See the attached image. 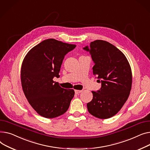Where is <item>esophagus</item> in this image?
I'll return each instance as SVG.
<instances>
[{
  "instance_id": "esophagus-1",
  "label": "esophagus",
  "mask_w": 150,
  "mask_h": 150,
  "mask_svg": "<svg viewBox=\"0 0 150 150\" xmlns=\"http://www.w3.org/2000/svg\"><path fill=\"white\" fill-rule=\"evenodd\" d=\"M74 91H75L76 94H79L82 92V90H75Z\"/></svg>"
}]
</instances>
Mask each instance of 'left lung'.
Masks as SVG:
<instances>
[{
  "mask_svg": "<svg viewBox=\"0 0 150 150\" xmlns=\"http://www.w3.org/2000/svg\"><path fill=\"white\" fill-rule=\"evenodd\" d=\"M83 49L91 54L93 74L101 83L100 90L92 91L93 98L86 105L88 110L96 117L110 118L128 98L132 85L130 65L124 53L107 41L96 40Z\"/></svg>",
  "mask_w": 150,
  "mask_h": 150,
  "instance_id": "left-lung-1",
  "label": "left lung"
}]
</instances>
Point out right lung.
<instances>
[{
	"instance_id": "right-lung-1",
	"label": "right lung",
	"mask_w": 150,
	"mask_h": 150,
	"mask_svg": "<svg viewBox=\"0 0 150 150\" xmlns=\"http://www.w3.org/2000/svg\"><path fill=\"white\" fill-rule=\"evenodd\" d=\"M76 45L54 39L42 41L31 49L23 60L21 82L25 96L33 109L45 118H54L64 114L74 96L54 82L65 56Z\"/></svg>"
}]
</instances>
